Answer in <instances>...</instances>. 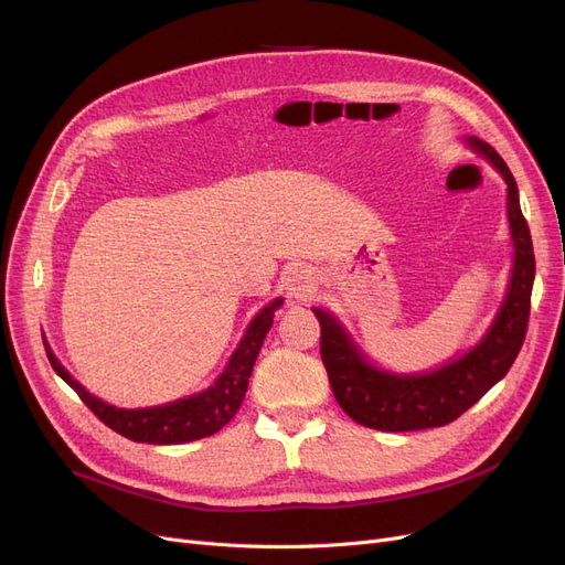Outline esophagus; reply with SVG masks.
<instances>
[{
  "mask_svg": "<svg viewBox=\"0 0 565 565\" xmlns=\"http://www.w3.org/2000/svg\"><path fill=\"white\" fill-rule=\"evenodd\" d=\"M286 281H288L290 295H295V298H300V300L311 298L313 286H311V279H309L307 270H302V267H292V270L288 273Z\"/></svg>",
  "mask_w": 565,
  "mask_h": 565,
  "instance_id": "esophagus-1",
  "label": "esophagus"
}]
</instances>
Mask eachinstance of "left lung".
Segmentation results:
<instances>
[{
	"mask_svg": "<svg viewBox=\"0 0 565 565\" xmlns=\"http://www.w3.org/2000/svg\"><path fill=\"white\" fill-rule=\"evenodd\" d=\"M467 143L486 156L509 185V224L515 245V265L507 302L501 305L490 332L477 348L458 362L428 375H392L373 369L348 341L341 324L328 311L313 309L320 322V358L328 369L334 398L350 419L366 428L407 433L456 422L509 373L524 343L536 258H533L529 224L520 207L515 178L490 143L477 137H469Z\"/></svg>",
	"mask_w": 565,
	"mask_h": 565,
	"instance_id": "obj_1",
	"label": "left lung"
}]
</instances>
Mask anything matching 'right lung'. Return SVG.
<instances>
[{
    "mask_svg": "<svg viewBox=\"0 0 565 565\" xmlns=\"http://www.w3.org/2000/svg\"><path fill=\"white\" fill-rule=\"evenodd\" d=\"M279 307H281V300H275L254 318L241 345L235 348L233 358L228 360V366L224 369V373L217 377V382L211 390L183 401L169 403V405H160V407L121 409V407L107 405L100 398L88 394L77 380H73L66 373V369L56 362V358L50 352L47 345L45 350L56 375L66 380L77 392L82 403L114 433L124 435L132 441H146V444H183V441H194L207 435H215L222 426H226L233 419V414L241 409L252 369L258 358V350L263 345L267 330L273 328V318Z\"/></svg>",
    "mask_w": 565,
    "mask_h": 565,
    "instance_id": "right-lung-1",
    "label": "right lung"
}]
</instances>
